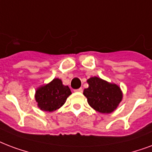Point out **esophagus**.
Segmentation results:
<instances>
[{
	"label": "esophagus",
	"instance_id": "obj_1",
	"mask_svg": "<svg viewBox=\"0 0 152 152\" xmlns=\"http://www.w3.org/2000/svg\"><path fill=\"white\" fill-rule=\"evenodd\" d=\"M74 91H78V92H82V91H83V89H82V88H78V89H75V90H74Z\"/></svg>",
	"mask_w": 152,
	"mask_h": 152
}]
</instances>
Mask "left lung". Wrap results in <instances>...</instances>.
Returning a JSON list of instances; mask_svg holds the SVG:
<instances>
[{
    "label": "left lung",
    "mask_w": 152,
    "mask_h": 152,
    "mask_svg": "<svg viewBox=\"0 0 152 152\" xmlns=\"http://www.w3.org/2000/svg\"><path fill=\"white\" fill-rule=\"evenodd\" d=\"M87 82L89 86L84 90V95L89 105L100 113L114 112L123 98L120 87L97 76L89 78Z\"/></svg>",
    "instance_id": "obj_1"
}]
</instances>
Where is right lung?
<instances>
[{
	"label": "right lung",
	"instance_id": "1",
	"mask_svg": "<svg viewBox=\"0 0 152 152\" xmlns=\"http://www.w3.org/2000/svg\"><path fill=\"white\" fill-rule=\"evenodd\" d=\"M71 94L68 86H64L61 80L55 78L37 89L35 99L40 110L51 112L62 107Z\"/></svg>",
	"mask_w": 152,
	"mask_h": 152
}]
</instances>
